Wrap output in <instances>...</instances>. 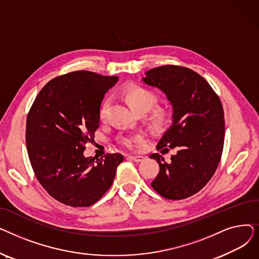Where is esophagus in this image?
I'll list each match as a JSON object with an SVG mask.
<instances>
[{
    "label": "esophagus",
    "mask_w": 259,
    "mask_h": 259,
    "mask_svg": "<svg viewBox=\"0 0 259 259\" xmlns=\"http://www.w3.org/2000/svg\"><path fill=\"white\" fill-rule=\"evenodd\" d=\"M128 158L131 159V160H133V161H135V162H140V161L144 160L145 157L142 156V155H129Z\"/></svg>",
    "instance_id": "obj_1"
}]
</instances>
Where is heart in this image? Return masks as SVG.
<instances>
[{"instance_id": "b5f03b06", "label": "heart", "mask_w": 259, "mask_h": 259, "mask_svg": "<svg viewBox=\"0 0 259 259\" xmlns=\"http://www.w3.org/2000/svg\"><path fill=\"white\" fill-rule=\"evenodd\" d=\"M121 94H122V98L125 99L127 104L130 106V108L137 113L138 112L146 113L148 111H150L158 101V95L154 91L139 85H130L125 87L122 89ZM107 107H108V101L105 100L102 103V106L99 111V116L101 119L105 118ZM149 120H150V124L153 127H156V128L162 127L168 121V112L164 110V109L157 108L152 111V113L150 114V117H149ZM143 142H144V137L142 134L130 135V137L122 138L120 141L122 145L129 149L138 147Z\"/></svg>"}]
</instances>
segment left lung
Instances as JSON below:
<instances>
[{
    "instance_id": "8db88e82",
    "label": "left lung",
    "mask_w": 259,
    "mask_h": 259,
    "mask_svg": "<svg viewBox=\"0 0 259 259\" xmlns=\"http://www.w3.org/2000/svg\"><path fill=\"white\" fill-rule=\"evenodd\" d=\"M143 81L165 92L173 107V122L156 149H176L169 162L158 153L159 172L151 183L167 199L180 200L197 193L215 173L225 141L224 109L219 95L201 75L189 68L166 65L146 72Z\"/></svg>"
}]
</instances>
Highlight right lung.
I'll use <instances>...</instances> for the list:
<instances>
[{
	"label": "right lung",
	"instance_id": "1",
	"mask_svg": "<svg viewBox=\"0 0 259 259\" xmlns=\"http://www.w3.org/2000/svg\"><path fill=\"white\" fill-rule=\"evenodd\" d=\"M118 80L80 70L54 77L35 98L26 121V146L37 181L54 199L89 207L113 184L119 153L85 157L100 124L105 93Z\"/></svg>",
	"mask_w": 259,
	"mask_h": 259
}]
</instances>
